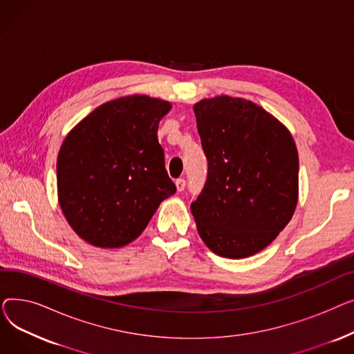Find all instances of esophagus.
<instances>
[{"mask_svg":"<svg viewBox=\"0 0 354 354\" xmlns=\"http://www.w3.org/2000/svg\"><path fill=\"white\" fill-rule=\"evenodd\" d=\"M175 185H176V191L178 192H182L183 189H185V187H187V180H185V179H176L175 180Z\"/></svg>","mask_w":354,"mask_h":354,"instance_id":"34e87169","label":"esophagus"}]
</instances>
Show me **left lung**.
Instances as JSON below:
<instances>
[{"label": "left lung", "instance_id": "1", "mask_svg": "<svg viewBox=\"0 0 354 354\" xmlns=\"http://www.w3.org/2000/svg\"><path fill=\"white\" fill-rule=\"evenodd\" d=\"M208 178L191 203L196 230L219 257L239 259L286 228L299 201V152L290 130L261 106L227 95L194 106Z\"/></svg>", "mask_w": 354, "mask_h": 354}]
</instances>
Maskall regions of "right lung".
Returning a JSON list of instances; mask_svg holds the SVG:
<instances>
[{"label": "right lung", "instance_id": "1", "mask_svg": "<svg viewBox=\"0 0 354 354\" xmlns=\"http://www.w3.org/2000/svg\"><path fill=\"white\" fill-rule=\"evenodd\" d=\"M172 109L146 95L103 103L67 133L57 156L60 208L82 239L120 248L146 228L176 187L158 142L160 119Z\"/></svg>", "mask_w": 354, "mask_h": 354}]
</instances>
